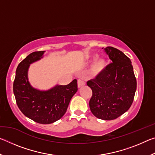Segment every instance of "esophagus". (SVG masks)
Masks as SVG:
<instances>
[{
	"label": "esophagus",
	"mask_w": 155,
	"mask_h": 155,
	"mask_svg": "<svg viewBox=\"0 0 155 155\" xmlns=\"http://www.w3.org/2000/svg\"><path fill=\"white\" fill-rule=\"evenodd\" d=\"M77 84H78V87L80 88L81 87H83V86H84L85 85V83L83 81L81 80V79H78V81H77Z\"/></svg>",
	"instance_id": "obj_1"
}]
</instances>
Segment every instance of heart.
Masks as SVG:
<instances>
[{"label": "heart", "mask_w": 155, "mask_h": 155, "mask_svg": "<svg viewBox=\"0 0 155 155\" xmlns=\"http://www.w3.org/2000/svg\"><path fill=\"white\" fill-rule=\"evenodd\" d=\"M97 57H98V55L96 54H94L86 57L85 58L86 64L93 61L94 60H95L88 71L89 75L93 78L97 77L100 74H101L107 66V60L104 58H103V57L96 59Z\"/></svg>", "instance_id": "heart-1"}]
</instances>
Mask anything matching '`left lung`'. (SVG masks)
<instances>
[{
	"label": "left lung",
	"instance_id": "1",
	"mask_svg": "<svg viewBox=\"0 0 155 155\" xmlns=\"http://www.w3.org/2000/svg\"><path fill=\"white\" fill-rule=\"evenodd\" d=\"M104 50L113 63L107 65L101 74L87 81V85L92 90L89 104L94 116L111 120L130 107L137 81L131 61L127 55L111 46Z\"/></svg>",
	"mask_w": 155,
	"mask_h": 155
}]
</instances>
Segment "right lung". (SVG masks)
I'll return each mask as SVG.
<instances>
[{
  "mask_svg": "<svg viewBox=\"0 0 155 155\" xmlns=\"http://www.w3.org/2000/svg\"><path fill=\"white\" fill-rule=\"evenodd\" d=\"M44 52H33L20 63L13 88L18 107L22 114L36 122L48 124L61 118L78 88L77 79L66 85H56L48 90H38L31 85L28 68L33 63L42 59Z\"/></svg>",
  "mask_w": 155,
  "mask_h": 155,
  "instance_id": "obj_1",
  "label": "right lung"
}]
</instances>
